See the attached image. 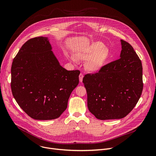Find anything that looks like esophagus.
Wrapping results in <instances>:
<instances>
[{"label": "esophagus", "mask_w": 156, "mask_h": 156, "mask_svg": "<svg viewBox=\"0 0 156 156\" xmlns=\"http://www.w3.org/2000/svg\"><path fill=\"white\" fill-rule=\"evenodd\" d=\"M83 75L82 73H80V75H79V80H80V82H82L83 81Z\"/></svg>", "instance_id": "obj_1"}]
</instances>
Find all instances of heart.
Segmentation results:
<instances>
[{
	"label": "heart",
	"instance_id": "b5f03b06",
	"mask_svg": "<svg viewBox=\"0 0 156 156\" xmlns=\"http://www.w3.org/2000/svg\"><path fill=\"white\" fill-rule=\"evenodd\" d=\"M108 56L107 48L104 47L103 44L100 42L92 43L84 49L77 51L75 55L76 60L86 61L85 67L90 72H99L103 67ZM69 58L72 62H76L73 57L70 56Z\"/></svg>",
	"mask_w": 156,
	"mask_h": 156
}]
</instances>
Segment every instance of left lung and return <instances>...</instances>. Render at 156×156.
<instances>
[{
    "mask_svg": "<svg viewBox=\"0 0 156 156\" xmlns=\"http://www.w3.org/2000/svg\"><path fill=\"white\" fill-rule=\"evenodd\" d=\"M120 41V58L103 66L96 73L85 75L83 79L88 109L99 120L126 117L143 91L141 60L128 42Z\"/></svg>",
    "mask_w": 156,
    "mask_h": 156,
    "instance_id": "8db88e82",
    "label": "left lung"
}]
</instances>
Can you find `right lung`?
<instances>
[{
	"label": "right lung",
	"mask_w": 156,
	"mask_h": 156,
	"mask_svg": "<svg viewBox=\"0 0 156 156\" xmlns=\"http://www.w3.org/2000/svg\"><path fill=\"white\" fill-rule=\"evenodd\" d=\"M79 70L63 68L47 37L27 41L14 58L11 88L19 106L35 120L58 118L79 83Z\"/></svg>",
	"instance_id": "1"
}]
</instances>
